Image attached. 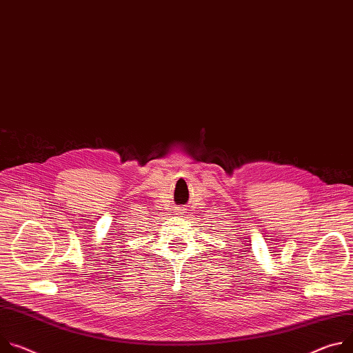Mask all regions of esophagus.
Segmentation results:
<instances>
[{
	"instance_id": "34e87169",
	"label": "esophagus",
	"mask_w": 353,
	"mask_h": 353,
	"mask_svg": "<svg viewBox=\"0 0 353 353\" xmlns=\"http://www.w3.org/2000/svg\"><path fill=\"white\" fill-rule=\"evenodd\" d=\"M177 211H179L180 214H183V211H184V207H177Z\"/></svg>"
}]
</instances>
